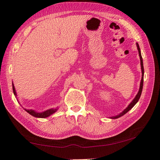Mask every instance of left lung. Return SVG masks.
Listing matches in <instances>:
<instances>
[{
    "label": "left lung",
    "mask_w": 160,
    "mask_h": 160,
    "mask_svg": "<svg viewBox=\"0 0 160 160\" xmlns=\"http://www.w3.org/2000/svg\"><path fill=\"white\" fill-rule=\"evenodd\" d=\"M137 49H138V51H139V57H140V61H141V67H142V80H141V83H140V88H139V92L138 93H137V96L135 98H134L133 101L131 102L130 104L128 106V108L124 109V110L121 112V114H119L117 116H115V117H111V118H114V119H115V118H119L121 117H122V116L124 115L125 114H126L127 112L130 110L131 109H132L134 105H135L136 103L138 102V101L140 98V96H141V94H142V89H143V74H144V69H143V59H142V54H141V51H140V48H139V46L138 44V43H137Z\"/></svg>",
    "instance_id": "left-lung-1"
}]
</instances>
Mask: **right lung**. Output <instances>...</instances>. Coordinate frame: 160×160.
<instances>
[{
    "label": "right lung",
    "instance_id": "add662e5",
    "mask_svg": "<svg viewBox=\"0 0 160 160\" xmlns=\"http://www.w3.org/2000/svg\"><path fill=\"white\" fill-rule=\"evenodd\" d=\"M12 89H13V92H14V94L15 96H17V93H16V91H15V88H14V86L13 83H12ZM25 110H26L28 113H29L30 114H31L32 116L34 117H38V118H46L49 117L50 115L52 114L53 113H55V112L57 111V109H48V110H46L45 112H37L34 110H32V109H25Z\"/></svg>",
    "mask_w": 160,
    "mask_h": 160
}]
</instances>
